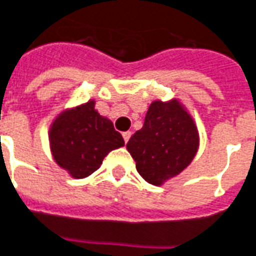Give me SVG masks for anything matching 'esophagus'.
Wrapping results in <instances>:
<instances>
[{
	"instance_id": "34e87169",
	"label": "esophagus",
	"mask_w": 256,
	"mask_h": 256,
	"mask_svg": "<svg viewBox=\"0 0 256 256\" xmlns=\"http://www.w3.org/2000/svg\"><path fill=\"white\" fill-rule=\"evenodd\" d=\"M122 138H124L125 144H126V142L130 140V138H131V132H130V131L124 132V134H122Z\"/></svg>"
}]
</instances>
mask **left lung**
Segmentation results:
<instances>
[{
  "mask_svg": "<svg viewBox=\"0 0 256 256\" xmlns=\"http://www.w3.org/2000/svg\"><path fill=\"white\" fill-rule=\"evenodd\" d=\"M198 145L196 126L184 107L177 100H158L149 106L144 126L132 135L126 149L142 178L162 185L191 163Z\"/></svg>",
  "mask_w": 256,
  "mask_h": 256,
  "instance_id": "obj_1",
  "label": "left lung"
}]
</instances>
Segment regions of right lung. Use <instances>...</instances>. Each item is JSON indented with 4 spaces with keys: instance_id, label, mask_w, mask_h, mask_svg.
<instances>
[{
    "instance_id": "right-lung-1",
    "label": "right lung",
    "mask_w": 256,
    "mask_h": 256,
    "mask_svg": "<svg viewBox=\"0 0 256 256\" xmlns=\"http://www.w3.org/2000/svg\"><path fill=\"white\" fill-rule=\"evenodd\" d=\"M48 138L54 160L74 178L90 176L108 152L124 146L121 134L94 110L93 100L61 112L51 124Z\"/></svg>"
}]
</instances>
